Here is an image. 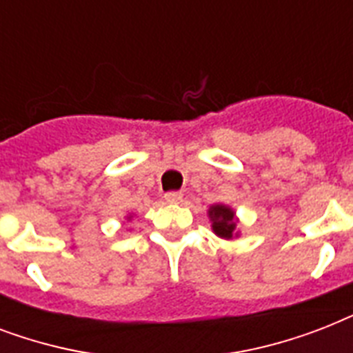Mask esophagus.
Masks as SVG:
<instances>
[{"label":"esophagus","instance_id":"obj_1","mask_svg":"<svg viewBox=\"0 0 353 353\" xmlns=\"http://www.w3.org/2000/svg\"><path fill=\"white\" fill-rule=\"evenodd\" d=\"M165 199L168 203H181L183 201V194L177 192V190H172V192L165 194Z\"/></svg>","mask_w":353,"mask_h":353}]
</instances>
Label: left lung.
<instances>
[{"mask_svg": "<svg viewBox=\"0 0 353 353\" xmlns=\"http://www.w3.org/2000/svg\"><path fill=\"white\" fill-rule=\"evenodd\" d=\"M209 218L212 221V231L220 238L231 240L236 234V218L234 210L227 205H212L209 209Z\"/></svg>", "mask_w": 353, "mask_h": 353, "instance_id": "8db88e82", "label": "left lung"}]
</instances>
